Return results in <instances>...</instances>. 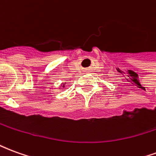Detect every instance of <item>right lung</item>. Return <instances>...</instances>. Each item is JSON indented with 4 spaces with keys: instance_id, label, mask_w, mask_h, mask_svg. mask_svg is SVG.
I'll return each instance as SVG.
<instances>
[{
    "instance_id": "add662e5",
    "label": "right lung",
    "mask_w": 156,
    "mask_h": 156,
    "mask_svg": "<svg viewBox=\"0 0 156 156\" xmlns=\"http://www.w3.org/2000/svg\"><path fill=\"white\" fill-rule=\"evenodd\" d=\"M66 83H67V82H64V83H61V84H60V87H63V88H64L65 85H66ZM59 89H62V88H59Z\"/></svg>"
}]
</instances>
